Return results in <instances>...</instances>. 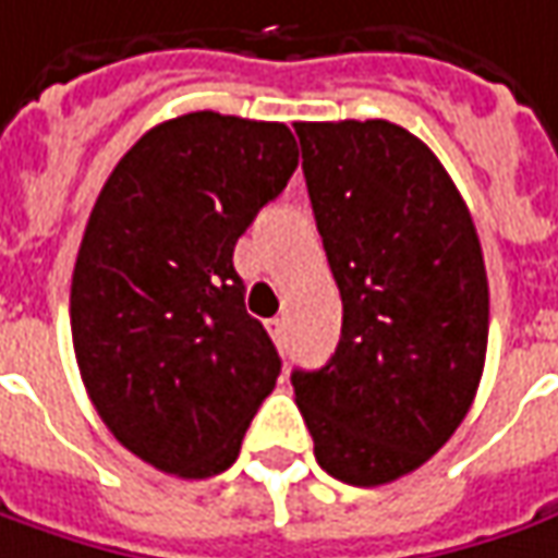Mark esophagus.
<instances>
[{"label":"esophagus","instance_id":"obj_1","mask_svg":"<svg viewBox=\"0 0 558 558\" xmlns=\"http://www.w3.org/2000/svg\"><path fill=\"white\" fill-rule=\"evenodd\" d=\"M265 327H268V332H271V339H275V342L278 344L287 342V324H283V317H271Z\"/></svg>","mask_w":558,"mask_h":558}]
</instances>
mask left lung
<instances>
[{
	"mask_svg": "<svg viewBox=\"0 0 558 558\" xmlns=\"http://www.w3.org/2000/svg\"><path fill=\"white\" fill-rule=\"evenodd\" d=\"M295 136L342 293V339L327 366L295 369V407L329 476L385 486L437 454L476 397L483 247L452 177L407 128L299 121Z\"/></svg>",
	"mask_w": 558,
	"mask_h": 558,
	"instance_id": "1",
	"label": "left lung"
}]
</instances>
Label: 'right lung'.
Returning a JSON list of instances; mask_svg holds the SVG:
<instances>
[{
    "instance_id": "obj_1",
    "label": "right lung",
    "mask_w": 558,
    "mask_h": 558,
    "mask_svg": "<svg viewBox=\"0 0 558 558\" xmlns=\"http://www.w3.org/2000/svg\"><path fill=\"white\" fill-rule=\"evenodd\" d=\"M299 165L287 124L189 112L136 140L72 271V348L128 452L183 480L234 464L280 357L244 308L234 244Z\"/></svg>"
}]
</instances>
